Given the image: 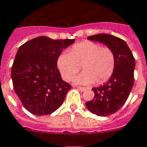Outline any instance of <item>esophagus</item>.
<instances>
[{"instance_id": "1", "label": "esophagus", "mask_w": 147, "mask_h": 147, "mask_svg": "<svg viewBox=\"0 0 147 147\" xmlns=\"http://www.w3.org/2000/svg\"><path fill=\"white\" fill-rule=\"evenodd\" d=\"M76 88H78V90H80V91H81V92H84L86 89V88H85V87H80V86H78V87H76Z\"/></svg>"}]
</instances>
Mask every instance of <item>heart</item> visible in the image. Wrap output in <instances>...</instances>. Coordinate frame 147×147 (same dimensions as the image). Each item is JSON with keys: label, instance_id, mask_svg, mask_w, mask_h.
I'll list each match as a JSON object with an SVG mask.
<instances>
[{"label": "heart", "instance_id": "obj_1", "mask_svg": "<svg viewBox=\"0 0 147 147\" xmlns=\"http://www.w3.org/2000/svg\"><path fill=\"white\" fill-rule=\"evenodd\" d=\"M80 66L84 71L74 78V83H103L115 70L116 56L108 47L92 41H83L75 45L70 51L63 52L58 59V68L65 81L73 78L80 70Z\"/></svg>", "mask_w": 147, "mask_h": 147}]
</instances>
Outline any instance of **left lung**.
<instances>
[{"instance_id": "obj_1", "label": "left lung", "mask_w": 147, "mask_h": 147, "mask_svg": "<svg viewBox=\"0 0 147 147\" xmlns=\"http://www.w3.org/2000/svg\"><path fill=\"white\" fill-rule=\"evenodd\" d=\"M88 39L98 41L113 51L116 56V67L108 82L93 88L95 96L86 102L88 109L99 116L115 113L125 104L134 82L135 59L126 41L118 37L107 34L88 36Z\"/></svg>"}]
</instances>
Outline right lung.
I'll use <instances>...</instances> for the list:
<instances>
[{
    "instance_id": "obj_1",
    "label": "right lung",
    "mask_w": 147,
    "mask_h": 147,
    "mask_svg": "<svg viewBox=\"0 0 147 147\" xmlns=\"http://www.w3.org/2000/svg\"><path fill=\"white\" fill-rule=\"evenodd\" d=\"M75 39L53 40L40 36L23 44L17 51L11 78L17 96L31 113H52L63 103L71 86L57 67L59 55Z\"/></svg>"
}]
</instances>
